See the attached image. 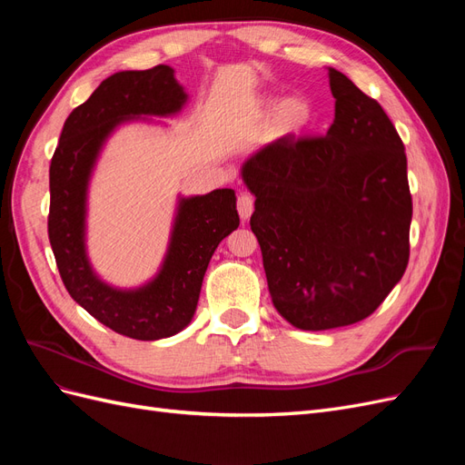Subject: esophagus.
I'll return each mask as SVG.
<instances>
[{
	"instance_id": "34e87169",
	"label": "esophagus",
	"mask_w": 465,
	"mask_h": 465,
	"mask_svg": "<svg viewBox=\"0 0 465 465\" xmlns=\"http://www.w3.org/2000/svg\"><path fill=\"white\" fill-rule=\"evenodd\" d=\"M236 207H238V213H241L242 221H246V219H250L252 213H254V198H252V195L246 192H241L238 193Z\"/></svg>"
}]
</instances>
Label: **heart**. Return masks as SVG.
<instances>
[{
  "mask_svg": "<svg viewBox=\"0 0 465 465\" xmlns=\"http://www.w3.org/2000/svg\"><path fill=\"white\" fill-rule=\"evenodd\" d=\"M273 103H267V106H272ZM277 125L283 132H297L308 124L311 120V106H308L302 98H289L277 110Z\"/></svg>",
  "mask_w": 465,
  "mask_h": 465,
  "instance_id": "heart-1",
  "label": "heart"
}]
</instances>
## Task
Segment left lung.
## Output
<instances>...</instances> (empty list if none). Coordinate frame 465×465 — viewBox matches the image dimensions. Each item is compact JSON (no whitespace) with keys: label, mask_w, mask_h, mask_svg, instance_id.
Listing matches in <instances>:
<instances>
[{"label":"left lung","mask_w":465,"mask_h":465,"mask_svg":"<svg viewBox=\"0 0 465 465\" xmlns=\"http://www.w3.org/2000/svg\"><path fill=\"white\" fill-rule=\"evenodd\" d=\"M326 135H285L242 178L277 312L299 330L369 318L410 262L413 202L400 134L374 98L330 67Z\"/></svg>","instance_id":"1"}]
</instances>
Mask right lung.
Listing matches in <instances>:
<instances>
[{
    "label": "right lung",
    "instance_id": "add662e5",
    "mask_svg": "<svg viewBox=\"0 0 465 465\" xmlns=\"http://www.w3.org/2000/svg\"><path fill=\"white\" fill-rule=\"evenodd\" d=\"M186 94L168 65L120 72L67 116L50 163L48 238L72 299L106 328L132 340H163L186 328L198 306L211 256L241 219L234 190L182 200L161 273L137 291H116L93 273L85 256V193L96 153L125 118L173 114Z\"/></svg>",
    "mask_w": 465,
    "mask_h": 465
}]
</instances>
